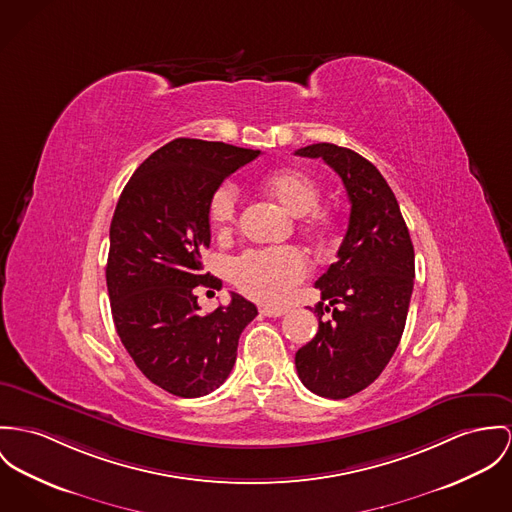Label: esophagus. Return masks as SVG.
Instances as JSON below:
<instances>
[{
  "label": "esophagus",
  "mask_w": 512,
  "mask_h": 512,
  "mask_svg": "<svg viewBox=\"0 0 512 512\" xmlns=\"http://www.w3.org/2000/svg\"><path fill=\"white\" fill-rule=\"evenodd\" d=\"M261 314L265 315V317H282V315L286 314V310L284 308H269V306H265V308H261Z\"/></svg>",
  "instance_id": "obj_1"
}]
</instances>
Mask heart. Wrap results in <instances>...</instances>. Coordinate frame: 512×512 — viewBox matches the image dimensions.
Returning a JSON list of instances; mask_svg holds the SVG:
<instances>
[{"mask_svg": "<svg viewBox=\"0 0 512 512\" xmlns=\"http://www.w3.org/2000/svg\"><path fill=\"white\" fill-rule=\"evenodd\" d=\"M263 191L294 216H304V228L312 234L329 230L327 214L317 210L319 187L314 179L294 167H282L267 173L261 181ZM237 189L234 183H222L210 197L208 214L220 234H228L237 216ZM308 273L304 253L292 245L249 249L230 265V275L237 288L265 304L280 302L288 290Z\"/></svg>", "mask_w": 512, "mask_h": 512, "instance_id": "obj_1", "label": "heart"}]
</instances>
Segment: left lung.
Segmentation results:
<instances>
[{"instance_id":"1","label":"left lung","mask_w":512,"mask_h":512,"mask_svg":"<svg viewBox=\"0 0 512 512\" xmlns=\"http://www.w3.org/2000/svg\"><path fill=\"white\" fill-rule=\"evenodd\" d=\"M296 156L323 159L351 200L337 261L315 280L319 329L296 353L298 376L310 392L345 399L368 388L394 356L413 292L415 251L394 191L368 159L327 142ZM325 311L332 319L321 322Z\"/></svg>"}]
</instances>
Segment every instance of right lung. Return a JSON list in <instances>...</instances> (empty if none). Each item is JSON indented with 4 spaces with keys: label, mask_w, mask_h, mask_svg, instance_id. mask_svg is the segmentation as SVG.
<instances>
[{
    "label": "right lung",
    "mask_w": 512,
    "mask_h": 512,
    "mask_svg": "<svg viewBox=\"0 0 512 512\" xmlns=\"http://www.w3.org/2000/svg\"><path fill=\"white\" fill-rule=\"evenodd\" d=\"M261 152L177 138L156 150L126 183L111 222L107 288L124 349L161 390L200 397L230 376L237 341L257 308L232 302L198 314L202 251L210 245L208 204L218 185Z\"/></svg>",
    "instance_id": "1"
}]
</instances>
